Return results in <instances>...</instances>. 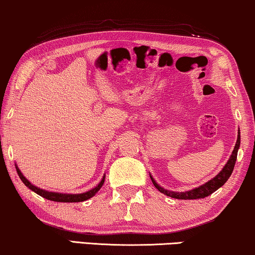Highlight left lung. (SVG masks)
Returning <instances> with one entry per match:
<instances>
[{"instance_id": "1", "label": "left lung", "mask_w": 255, "mask_h": 255, "mask_svg": "<svg viewBox=\"0 0 255 255\" xmlns=\"http://www.w3.org/2000/svg\"><path fill=\"white\" fill-rule=\"evenodd\" d=\"M239 145H240V132L238 131V137H237L235 149H234V151H232V155L230 156V159L228 160V163L225 164V166L223 167V170H222L220 173L216 175V177L211 179V180L206 182V184L199 186V187H196L194 189H191V191L180 192V193L173 192V191H167V189H164L163 187H160V186L157 184V182L155 181V179H153L151 175H150V178H151L152 184L155 185V187L158 189L160 193L170 196V198L179 199V200L203 199V198H206V196H209L210 194H213L215 191H217L218 188L222 187V186H223L225 182L228 181V179L230 178L232 171H234L236 160H237V153H238Z\"/></svg>"}]
</instances>
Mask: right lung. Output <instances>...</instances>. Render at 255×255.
<instances>
[{"label":"right lung","mask_w":255,"mask_h":255,"mask_svg":"<svg viewBox=\"0 0 255 255\" xmlns=\"http://www.w3.org/2000/svg\"><path fill=\"white\" fill-rule=\"evenodd\" d=\"M16 170H17V173H18V175H19L20 180L24 182V185L26 186V187L30 188L31 191H33L34 193H37L38 195L42 196V198L51 200V201H55V202H82V201L89 200L90 198H92V196L96 195V193L98 192L100 188H102V186L104 185V181H105V175H104L102 181H100L95 188L90 189L89 192L82 193V194H63V193H55V192L45 191V189H41V188L37 187V186L32 185L31 182L24 177L23 173H21V172L19 171V168H18V166H17V165H16Z\"/></svg>","instance_id":"1"}]
</instances>
